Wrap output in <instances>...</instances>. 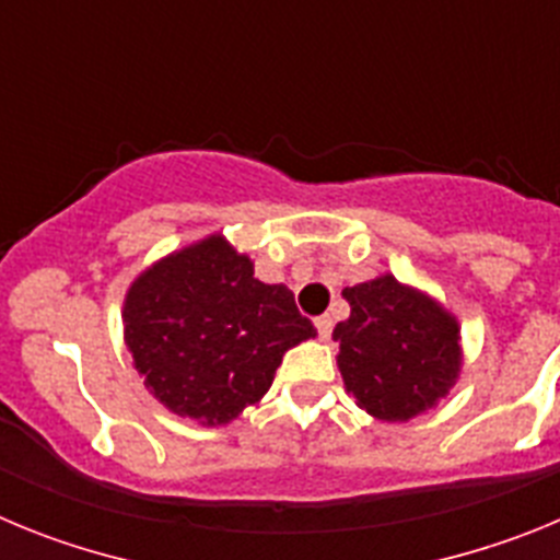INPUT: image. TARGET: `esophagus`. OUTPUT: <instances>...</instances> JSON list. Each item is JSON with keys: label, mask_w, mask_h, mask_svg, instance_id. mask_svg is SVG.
Returning <instances> with one entry per match:
<instances>
[{"label": "esophagus", "mask_w": 560, "mask_h": 560, "mask_svg": "<svg viewBox=\"0 0 560 560\" xmlns=\"http://www.w3.org/2000/svg\"><path fill=\"white\" fill-rule=\"evenodd\" d=\"M314 325H316V334L323 336V339H328V336H330V330H334V316H330V314L316 316V319H314Z\"/></svg>", "instance_id": "34e87169"}]
</instances>
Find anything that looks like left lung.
<instances>
[{
  "mask_svg": "<svg viewBox=\"0 0 560 560\" xmlns=\"http://www.w3.org/2000/svg\"><path fill=\"white\" fill-rule=\"evenodd\" d=\"M350 316L334 328L345 387L373 418L409 420L452 389L459 328L427 294L393 275L345 289Z\"/></svg>",
  "mask_w": 560,
  "mask_h": 560,
  "instance_id": "obj_1",
  "label": "left lung"
}]
</instances>
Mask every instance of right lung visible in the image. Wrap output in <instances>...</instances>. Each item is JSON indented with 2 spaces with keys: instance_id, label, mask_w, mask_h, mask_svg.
<instances>
[{
  "instance_id": "1",
  "label": "right lung",
  "mask_w": 560,
  "mask_h": 560,
  "mask_svg": "<svg viewBox=\"0 0 560 560\" xmlns=\"http://www.w3.org/2000/svg\"><path fill=\"white\" fill-rule=\"evenodd\" d=\"M126 345L153 398L205 427L264 398L283 353L316 336L283 283H260L221 235L173 252L128 289Z\"/></svg>"
}]
</instances>
